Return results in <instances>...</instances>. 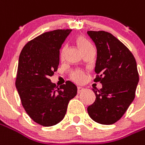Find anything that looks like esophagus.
Instances as JSON below:
<instances>
[{"label":"esophagus","instance_id":"34e87169","mask_svg":"<svg viewBox=\"0 0 145 145\" xmlns=\"http://www.w3.org/2000/svg\"><path fill=\"white\" fill-rule=\"evenodd\" d=\"M84 89H84V88H82V87H78V93H82V91H84Z\"/></svg>","mask_w":145,"mask_h":145}]
</instances>
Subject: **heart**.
I'll use <instances>...</instances> for the list:
<instances>
[{"instance_id": "b5f03b06", "label": "heart", "mask_w": 145, "mask_h": 145, "mask_svg": "<svg viewBox=\"0 0 145 145\" xmlns=\"http://www.w3.org/2000/svg\"><path fill=\"white\" fill-rule=\"evenodd\" d=\"M77 44L78 45V47L81 49V51L82 52L83 50H85L86 48H87L88 47L91 46V44H90L89 41H87L86 39L85 38L82 36H79V37H77ZM66 48H67V46L64 45L62 48H61V51H60V56L61 58H63L64 56V53H65ZM71 78H72L74 82L78 83H81L84 82V80L86 78V75L83 71H75L71 74Z\"/></svg>"}]
</instances>
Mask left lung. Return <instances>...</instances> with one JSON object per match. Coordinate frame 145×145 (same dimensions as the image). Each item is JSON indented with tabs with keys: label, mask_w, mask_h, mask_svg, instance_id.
Here are the masks:
<instances>
[{
	"label": "left lung",
	"mask_w": 145,
	"mask_h": 145,
	"mask_svg": "<svg viewBox=\"0 0 145 145\" xmlns=\"http://www.w3.org/2000/svg\"><path fill=\"white\" fill-rule=\"evenodd\" d=\"M97 47L95 82L102 88L93 89L96 100L87 111L93 121L103 125L116 122L135 97L139 74L131 52L115 37L105 31H88Z\"/></svg>",
	"instance_id": "1"
}]
</instances>
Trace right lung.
I'll list each match as a JSON object with an SVG mask.
<instances>
[{"mask_svg":"<svg viewBox=\"0 0 145 145\" xmlns=\"http://www.w3.org/2000/svg\"><path fill=\"white\" fill-rule=\"evenodd\" d=\"M72 30L45 32L27 43L19 58L16 87L28 115L43 126H52L64 118L77 86L67 81L56 89L49 77L57 71L59 49Z\"/></svg>","mask_w":145,"mask_h":145,"instance_id":"obj_1","label":"right lung"}]
</instances>
